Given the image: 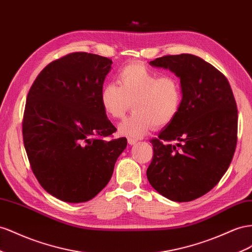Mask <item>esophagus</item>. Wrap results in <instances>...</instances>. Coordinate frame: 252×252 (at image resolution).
<instances>
[{
    "instance_id": "34e87169",
    "label": "esophagus",
    "mask_w": 252,
    "mask_h": 252,
    "mask_svg": "<svg viewBox=\"0 0 252 252\" xmlns=\"http://www.w3.org/2000/svg\"><path fill=\"white\" fill-rule=\"evenodd\" d=\"M135 143H137V140L131 139V138H129V139H128V144H129V145H134Z\"/></svg>"
}]
</instances>
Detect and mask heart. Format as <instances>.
<instances>
[{
	"instance_id": "b5f03b06",
	"label": "heart",
	"mask_w": 252,
	"mask_h": 252,
	"mask_svg": "<svg viewBox=\"0 0 252 252\" xmlns=\"http://www.w3.org/2000/svg\"><path fill=\"white\" fill-rule=\"evenodd\" d=\"M117 83H108L100 91V104L107 117L119 120L130 109L133 112L119 125V132L138 139L146 135L155 126L171 123L182 105L180 79L161 75L146 65L130 63L118 73Z\"/></svg>"
}]
</instances>
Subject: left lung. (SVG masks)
I'll use <instances>...</instances> for the list:
<instances>
[{
	"label": "left lung",
	"instance_id": "8db88e82",
	"mask_svg": "<svg viewBox=\"0 0 252 252\" xmlns=\"http://www.w3.org/2000/svg\"><path fill=\"white\" fill-rule=\"evenodd\" d=\"M172 71L182 86L176 118L151 142L154 157L147 168L152 187L167 199L186 202L211 191L232 161L237 139V109L227 78L191 54L149 63Z\"/></svg>",
	"mask_w": 252,
	"mask_h": 252
}]
</instances>
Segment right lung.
Segmentation results:
<instances>
[{
	"mask_svg": "<svg viewBox=\"0 0 252 252\" xmlns=\"http://www.w3.org/2000/svg\"><path fill=\"white\" fill-rule=\"evenodd\" d=\"M112 60L72 53L39 74L26 98L23 141L32 173L45 191L71 203L92 199L111 179L127 140L100 104Z\"/></svg>",
	"mask_w": 252,
	"mask_h": 252,
	"instance_id": "1",
	"label": "right lung"
}]
</instances>
